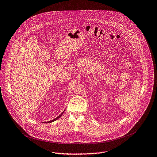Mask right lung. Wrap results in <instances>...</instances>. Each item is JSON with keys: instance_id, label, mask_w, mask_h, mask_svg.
I'll list each match as a JSON object with an SVG mask.
<instances>
[{"instance_id": "obj_1", "label": "right lung", "mask_w": 157, "mask_h": 157, "mask_svg": "<svg viewBox=\"0 0 157 157\" xmlns=\"http://www.w3.org/2000/svg\"><path fill=\"white\" fill-rule=\"evenodd\" d=\"M63 113H64V111H63L62 113H61V114L59 115L58 117H57L56 118H55V119H53V120H52V121H48V122H45V123H49V122H54V121H56V120H57V119H58L60 117H62V115L63 114Z\"/></svg>"}]
</instances>
